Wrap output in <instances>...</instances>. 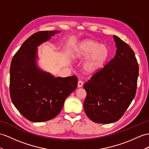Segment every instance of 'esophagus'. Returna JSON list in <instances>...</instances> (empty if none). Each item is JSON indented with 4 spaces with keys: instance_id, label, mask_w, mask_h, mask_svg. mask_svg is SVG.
I'll return each instance as SVG.
<instances>
[{
    "instance_id": "1",
    "label": "esophagus",
    "mask_w": 149,
    "mask_h": 149,
    "mask_svg": "<svg viewBox=\"0 0 149 149\" xmlns=\"http://www.w3.org/2000/svg\"><path fill=\"white\" fill-rule=\"evenodd\" d=\"M83 83L81 81V80H79L78 82V88H81V87L83 86Z\"/></svg>"
}]
</instances>
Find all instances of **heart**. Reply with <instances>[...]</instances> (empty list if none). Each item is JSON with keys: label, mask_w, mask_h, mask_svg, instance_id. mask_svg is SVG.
Here are the masks:
<instances>
[{"label": "heart", "mask_w": 149, "mask_h": 149, "mask_svg": "<svg viewBox=\"0 0 149 149\" xmlns=\"http://www.w3.org/2000/svg\"><path fill=\"white\" fill-rule=\"evenodd\" d=\"M109 56L108 47L93 40H86L79 43L74 52L78 59L87 58L84 70L90 74L96 73L102 69Z\"/></svg>", "instance_id": "1"}]
</instances>
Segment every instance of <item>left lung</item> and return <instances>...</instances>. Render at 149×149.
<instances>
[{
    "label": "left lung",
    "instance_id": "obj_1",
    "mask_svg": "<svg viewBox=\"0 0 149 149\" xmlns=\"http://www.w3.org/2000/svg\"><path fill=\"white\" fill-rule=\"evenodd\" d=\"M113 38L117 47L115 56L83 85L85 113L101 124L114 123L123 116L135 96L139 77L133 50L117 36Z\"/></svg>",
    "mask_w": 149,
    "mask_h": 149
}]
</instances>
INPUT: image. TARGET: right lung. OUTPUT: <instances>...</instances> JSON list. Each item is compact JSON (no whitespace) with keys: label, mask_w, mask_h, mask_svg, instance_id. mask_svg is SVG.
<instances>
[{"label":"right lung","mask_w":149,"mask_h":149,"mask_svg":"<svg viewBox=\"0 0 149 149\" xmlns=\"http://www.w3.org/2000/svg\"><path fill=\"white\" fill-rule=\"evenodd\" d=\"M59 31H41L25 40L10 68V96L14 106L32 122H43L59 114L65 99L78 85L76 76L55 78L36 64L37 47Z\"/></svg>","instance_id":"right-lung-1"}]
</instances>
